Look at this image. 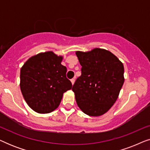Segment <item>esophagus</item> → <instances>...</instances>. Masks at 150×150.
<instances>
[{
    "mask_svg": "<svg viewBox=\"0 0 150 150\" xmlns=\"http://www.w3.org/2000/svg\"><path fill=\"white\" fill-rule=\"evenodd\" d=\"M74 81H75L74 78H73V79H71V83H72V85H74Z\"/></svg>",
    "mask_w": 150,
    "mask_h": 150,
    "instance_id": "obj_1",
    "label": "esophagus"
}]
</instances>
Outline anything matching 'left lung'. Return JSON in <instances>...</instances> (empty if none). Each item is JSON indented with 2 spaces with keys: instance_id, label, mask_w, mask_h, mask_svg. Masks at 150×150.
Instances as JSON below:
<instances>
[{
  "instance_id": "left-lung-1",
  "label": "left lung",
  "mask_w": 150,
  "mask_h": 150,
  "mask_svg": "<svg viewBox=\"0 0 150 150\" xmlns=\"http://www.w3.org/2000/svg\"><path fill=\"white\" fill-rule=\"evenodd\" d=\"M81 75L72 87L79 107L89 116H100L111 108L124 82V68L109 51L95 48L76 52Z\"/></svg>"
}]
</instances>
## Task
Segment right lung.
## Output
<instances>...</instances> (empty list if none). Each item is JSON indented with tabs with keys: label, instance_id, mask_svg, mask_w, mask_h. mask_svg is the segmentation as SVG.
I'll return each mask as SVG.
<instances>
[{
	"label": "right lung",
	"instance_id": "1",
	"mask_svg": "<svg viewBox=\"0 0 150 150\" xmlns=\"http://www.w3.org/2000/svg\"><path fill=\"white\" fill-rule=\"evenodd\" d=\"M62 57L52 52L40 53L28 59L20 70V89L28 105L39 113H48L58 107L63 94L71 89L66 77Z\"/></svg>",
	"mask_w": 150,
	"mask_h": 150
}]
</instances>
